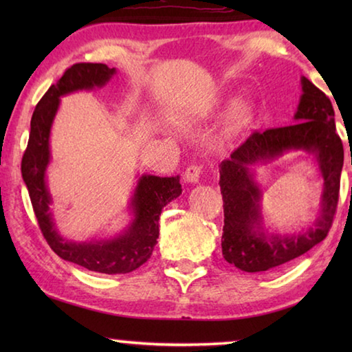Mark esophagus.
Wrapping results in <instances>:
<instances>
[{
	"instance_id": "34e87169",
	"label": "esophagus",
	"mask_w": 352,
	"mask_h": 352,
	"mask_svg": "<svg viewBox=\"0 0 352 352\" xmlns=\"http://www.w3.org/2000/svg\"><path fill=\"white\" fill-rule=\"evenodd\" d=\"M200 166L197 164H190L189 168L184 170V180L188 183H199V178H200Z\"/></svg>"
}]
</instances>
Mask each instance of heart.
Returning a JSON list of instances; mask_svg holds the SVG:
<instances>
[{
	"mask_svg": "<svg viewBox=\"0 0 352 352\" xmlns=\"http://www.w3.org/2000/svg\"><path fill=\"white\" fill-rule=\"evenodd\" d=\"M248 115H250V105L248 104H242L241 107H239V110H237V122H243L245 121V119L248 118Z\"/></svg>",
	"mask_w": 352,
	"mask_h": 352,
	"instance_id": "obj_1",
	"label": "heart"
}]
</instances>
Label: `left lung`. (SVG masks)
<instances>
[{
    "mask_svg": "<svg viewBox=\"0 0 352 352\" xmlns=\"http://www.w3.org/2000/svg\"><path fill=\"white\" fill-rule=\"evenodd\" d=\"M302 94L295 124L254 132L219 166L220 192L223 199L222 254L226 262L248 273L275 270L307 253L329 233L336 216L343 144L336 132L329 98L301 77ZM289 150L314 153L324 177L322 211L314 227L296 235H269L261 226L260 190L252 182L249 166L270 161ZM352 164V158H351Z\"/></svg>",
    "mask_w": 352,
    "mask_h": 352,
    "instance_id": "obj_1",
    "label": "left lung"
}]
</instances>
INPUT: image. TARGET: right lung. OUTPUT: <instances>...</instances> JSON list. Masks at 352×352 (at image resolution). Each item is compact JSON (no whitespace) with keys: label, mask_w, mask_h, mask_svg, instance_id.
<instances>
[{"label":"right lung","mask_w":352,"mask_h":352,"mask_svg":"<svg viewBox=\"0 0 352 352\" xmlns=\"http://www.w3.org/2000/svg\"><path fill=\"white\" fill-rule=\"evenodd\" d=\"M116 73L104 63H76L65 71L57 83L50 87L35 107L31 133L21 160V175L29 190L35 217L46 242L62 259L74 262L91 272L118 275L141 267L151 258L157 243L158 220L163 208L182 194L180 177L142 175L132 197L133 220L116 237L96 242H73L58 234L50 211L51 194L46 186V168L50 164V133L60 98L77 90L104 87Z\"/></svg>","instance_id":"1"}]
</instances>
